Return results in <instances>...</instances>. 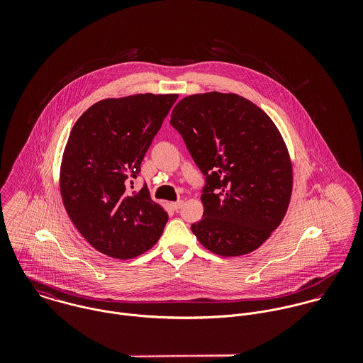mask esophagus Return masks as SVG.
Listing matches in <instances>:
<instances>
[{
  "label": "esophagus",
  "mask_w": 363,
  "mask_h": 363,
  "mask_svg": "<svg viewBox=\"0 0 363 363\" xmlns=\"http://www.w3.org/2000/svg\"><path fill=\"white\" fill-rule=\"evenodd\" d=\"M182 206H183V201H182V200H179V201H174V203H170V207L173 208L174 211L180 209Z\"/></svg>",
  "instance_id": "esophagus-1"
}]
</instances>
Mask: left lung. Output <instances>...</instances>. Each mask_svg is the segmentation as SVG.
Listing matches in <instances>:
<instances>
[{
	"label": "left lung",
	"instance_id": "8db88e82",
	"mask_svg": "<svg viewBox=\"0 0 363 363\" xmlns=\"http://www.w3.org/2000/svg\"><path fill=\"white\" fill-rule=\"evenodd\" d=\"M170 124L207 176L203 219L191 225L199 242L222 257L257 250L281 225L294 187L274 121L249 99L213 91L183 98Z\"/></svg>",
	"mask_w": 363,
	"mask_h": 363
}]
</instances>
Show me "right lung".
<instances>
[{"mask_svg":"<svg viewBox=\"0 0 363 363\" xmlns=\"http://www.w3.org/2000/svg\"><path fill=\"white\" fill-rule=\"evenodd\" d=\"M177 98L138 94L104 99L71 130L60 166L61 200L77 230L108 257L141 256L163 232L167 212L151 200L148 187L138 194L127 190Z\"/></svg>","mask_w":363,"mask_h":363,"instance_id":"add662e5","label":"right lung"}]
</instances>
